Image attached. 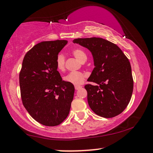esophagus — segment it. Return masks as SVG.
Here are the masks:
<instances>
[{
    "instance_id": "esophagus-1",
    "label": "esophagus",
    "mask_w": 153,
    "mask_h": 153,
    "mask_svg": "<svg viewBox=\"0 0 153 153\" xmlns=\"http://www.w3.org/2000/svg\"><path fill=\"white\" fill-rule=\"evenodd\" d=\"M82 87V86H75V88H76V90H78V89H79V88H81Z\"/></svg>"
}]
</instances>
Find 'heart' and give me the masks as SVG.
<instances>
[{"instance_id": "heart-1", "label": "heart", "mask_w": 153, "mask_h": 153, "mask_svg": "<svg viewBox=\"0 0 153 153\" xmlns=\"http://www.w3.org/2000/svg\"><path fill=\"white\" fill-rule=\"evenodd\" d=\"M73 54L79 62H82L87 58L86 54L81 49H76L73 51ZM65 65V57L63 54H59L56 58V67L58 70L63 71ZM86 77V75L82 72H71L67 76L64 77V80L67 83L74 84V85H79L82 84Z\"/></svg>"}]
</instances>
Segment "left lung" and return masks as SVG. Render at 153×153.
<instances>
[{"instance_id": "left-lung-1", "label": "left lung", "mask_w": 153, "mask_h": 153, "mask_svg": "<svg viewBox=\"0 0 153 153\" xmlns=\"http://www.w3.org/2000/svg\"><path fill=\"white\" fill-rule=\"evenodd\" d=\"M73 42L88 49L92 53L94 69L86 84L88 105L97 115L105 118L122 113L131 100L133 79L128 59L120 48L101 38H77Z\"/></svg>"}]
</instances>
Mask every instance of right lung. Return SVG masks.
<instances>
[{
    "label": "right lung",
    "mask_w": 153,
    "mask_h": 153,
    "mask_svg": "<svg viewBox=\"0 0 153 153\" xmlns=\"http://www.w3.org/2000/svg\"><path fill=\"white\" fill-rule=\"evenodd\" d=\"M65 40L44 41L25 54L19 75L22 104L34 120L47 126L60 124L69 115L75 88L62 80L56 67Z\"/></svg>",
    "instance_id": "1"
}]
</instances>
